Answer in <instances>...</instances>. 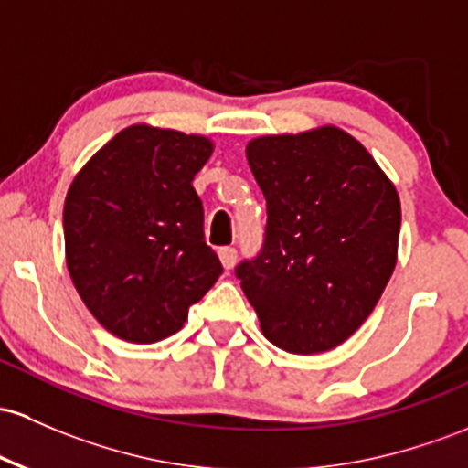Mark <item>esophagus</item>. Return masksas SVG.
<instances>
[{"mask_svg":"<svg viewBox=\"0 0 468 468\" xmlns=\"http://www.w3.org/2000/svg\"><path fill=\"white\" fill-rule=\"evenodd\" d=\"M218 255H219V261H222V266L226 271L233 269L235 261H238V250L230 249V246H224V249H219Z\"/></svg>","mask_w":468,"mask_h":468,"instance_id":"34e87169","label":"esophagus"}]
</instances>
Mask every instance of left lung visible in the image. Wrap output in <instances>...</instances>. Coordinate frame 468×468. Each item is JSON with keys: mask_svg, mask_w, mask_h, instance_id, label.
Instances as JSON below:
<instances>
[{"mask_svg": "<svg viewBox=\"0 0 468 468\" xmlns=\"http://www.w3.org/2000/svg\"><path fill=\"white\" fill-rule=\"evenodd\" d=\"M246 159L266 197V238L238 266L261 333L295 356L346 342L367 322L398 261L395 184L337 126L261 135Z\"/></svg>", "mask_w": 468, "mask_h": 468, "instance_id": "8db88e82", "label": "left lung"}]
</instances>
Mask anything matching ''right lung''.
Listing matches in <instances>:
<instances>
[{
  "label": "right lung",
  "mask_w": 468,
  "mask_h": 468,
  "mask_svg": "<svg viewBox=\"0 0 468 468\" xmlns=\"http://www.w3.org/2000/svg\"><path fill=\"white\" fill-rule=\"evenodd\" d=\"M210 155L208 137L133 124L81 166L66 193L70 280L120 340L153 344L177 333L222 275L193 188Z\"/></svg>",
  "instance_id": "right-lung-1"
}]
</instances>
